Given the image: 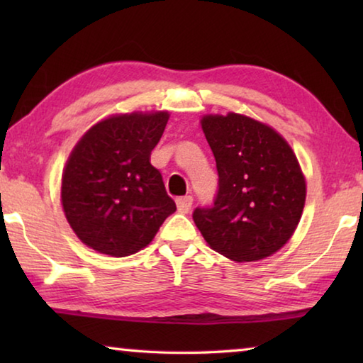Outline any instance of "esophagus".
Returning a JSON list of instances; mask_svg holds the SVG:
<instances>
[{
  "label": "esophagus",
  "instance_id": "34e87169",
  "mask_svg": "<svg viewBox=\"0 0 363 363\" xmlns=\"http://www.w3.org/2000/svg\"><path fill=\"white\" fill-rule=\"evenodd\" d=\"M194 203V199L190 195L186 196H181V199L176 200V206H177V211L182 213V214H187L190 211V208H192Z\"/></svg>",
  "mask_w": 363,
  "mask_h": 363
}]
</instances>
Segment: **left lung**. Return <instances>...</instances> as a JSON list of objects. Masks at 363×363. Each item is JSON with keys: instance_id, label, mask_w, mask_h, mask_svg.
Masks as SVG:
<instances>
[{"instance_id": "1", "label": "left lung", "mask_w": 363, "mask_h": 363, "mask_svg": "<svg viewBox=\"0 0 363 363\" xmlns=\"http://www.w3.org/2000/svg\"><path fill=\"white\" fill-rule=\"evenodd\" d=\"M201 130L216 158L219 184L213 206L195 208V225L232 261L274 255L303 214L306 181L296 155L277 131L245 115H206Z\"/></svg>"}]
</instances>
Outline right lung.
Masks as SVG:
<instances>
[{
	"label": "right lung",
	"instance_id": "1",
	"mask_svg": "<svg viewBox=\"0 0 363 363\" xmlns=\"http://www.w3.org/2000/svg\"><path fill=\"white\" fill-rule=\"evenodd\" d=\"M168 112L112 115L86 131L62 174V206L73 232L102 255L138 253L176 211L152 167Z\"/></svg>",
	"mask_w": 363,
	"mask_h": 363
}]
</instances>
